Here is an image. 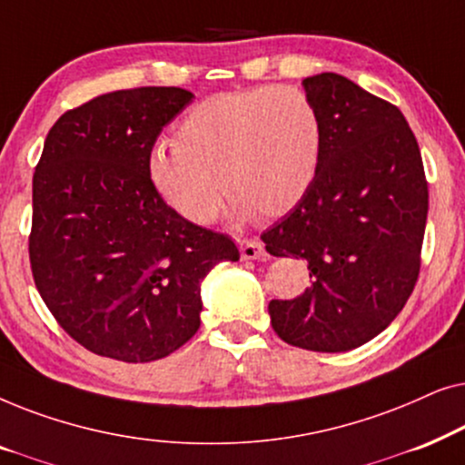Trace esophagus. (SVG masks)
Here are the masks:
<instances>
[{"mask_svg":"<svg viewBox=\"0 0 465 465\" xmlns=\"http://www.w3.org/2000/svg\"><path fill=\"white\" fill-rule=\"evenodd\" d=\"M239 250H241V258L243 260H256L260 256H264V245L256 239H241Z\"/></svg>","mask_w":465,"mask_h":465,"instance_id":"1","label":"esophagus"}]
</instances>
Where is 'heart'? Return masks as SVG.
<instances>
[{"label":"heart","instance_id":"b5f03b06","mask_svg":"<svg viewBox=\"0 0 465 465\" xmlns=\"http://www.w3.org/2000/svg\"><path fill=\"white\" fill-rule=\"evenodd\" d=\"M322 152L313 101L290 86H256L194 105L177 124L175 143L150 150L148 175L164 203L196 226L215 220L222 188L239 218H279L307 196Z\"/></svg>","mask_w":465,"mask_h":465}]
</instances>
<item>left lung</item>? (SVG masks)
<instances>
[{
  "instance_id": "1",
  "label": "left lung",
  "mask_w": 465,
  "mask_h": 465,
  "mask_svg": "<svg viewBox=\"0 0 465 465\" xmlns=\"http://www.w3.org/2000/svg\"><path fill=\"white\" fill-rule=\"evenodd\" d=\"M302 86L323 123L320 173L262 241L271 256L307 260L311 285L294 301H271L269 313L288 345L339 353L383 332L412 294L428 182L396 105L339 74Z\"/></svg>"
}]
</instances>
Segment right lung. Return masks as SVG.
Segmentation results:
<instances>
[{
  "instance_id": "add662e5",
  "label": "right lung",
  "mask_w": 465,
  "mask_h": 465,
  "mask_svg": "<svg viewBox=\"0 0 465 465\" xmlns=\"http://www.w3.org/2000/svg\"><path fill=\"white\" fill-rule=\"evenodd\" d=\"M194 94L143 86L63 114L34 173L29 260L59 326L104 358L154 361L201 326V282L237 262L226 234L183 220L152 186L148 156Z\"/></svg>"
}]
</instances>
